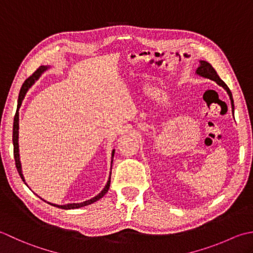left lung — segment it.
<instances>
[{"label": "left lung", "instance_id": "8db88e82", "mask_svg": "<svg viewBox=\"0 0 253 253\" xmlns=\"http://www.w3.org/2000/svg\"><path fill=\"white\" fill-rule=\"evenodd\" d=\"M195 73H197L200 76L205 77V79H209V80H212V81L216 82V83H217L219 86H221V87H223V88L226 89V91H227V94L229 95L230 102H231V109H233V112H234V99H233V95H231V91L228 88V86L226 85L224 82L220 80V77L218 76L217 73H216V71L214 70L213 66L211 65L209 62L201 60L199 68L197 69V72H195Z\"/></svg>", "mask_w": 253, "mask_h": 253}]
</instances>
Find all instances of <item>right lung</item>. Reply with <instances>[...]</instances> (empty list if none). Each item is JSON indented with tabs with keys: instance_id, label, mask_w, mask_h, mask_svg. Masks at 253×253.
I'll list each match as a JSON object with an SVG mask.
<instances>
[{
	"instance_id": "1",
	"label": "right lung",
	"mask_w": 253,
	"mask_h": 253,
	"mask_svg": "<svg viewBox=\"0 0 253 253\" xmlns=\"http://www.w3.org/2000/svg\"><path fill=\"white\" fill-rule=\"evenodd\" d=\"M49 68V66H40V68L35 72V73L29 76L27 80H26L24 82V84L22 86V88H20V91H19V96H18V105H17V111H16V115H15L14 117V126H13V145H14V158H15V164H16V168H17V171L19 173L20 178L23 179V181L25 182V179H24V176L22 173V165H20V161H19V149H18V128H19V117H18V109L20 108V106H22V102L24 100V97L26 95V92H27V90L29 89V87L32 86L35 81H37L40 75L43 73V72L47 70ZM113 156H115V149L112 151V154H111V169H112V162H113ZM111 174V172H110ZM26 183V182H25ZM109 187H110V177H109V180H108V182L106 184V187L102 189V191L97 194L96 197H94L92 199L88 200V201H85V202H82V203H71V204H65V205H58V204H51L55 206V208H59V209H63V210H73V209H80V208H83V206H86V205H89L91 203L96 202V201H98L99 199H101L104 195L108 192V190H109Z\"/></svg>"
}]
</instances>
